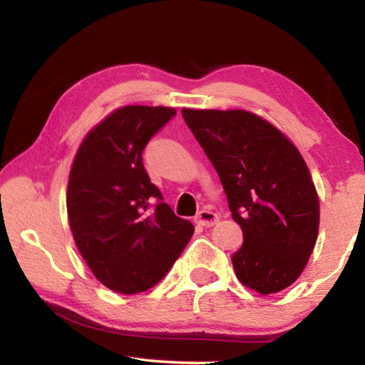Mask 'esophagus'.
<instances>
[{
  "label": "esophagus",
  "instance_id": "obj_1",
  "mask_svg": "<svg viewBox=\"0 0 365 365\" xmlns=\"http://www.w3.org/2000/svg\"><path fill=\"white\" fill-rule=\"evenodd\" d=\"M196 222L202 227H212L219 222V215L212 211H207V209H202V211L197 212Z\"/></svg>",
  "mask_w": 365,
  "mask_h": 365
}]
</instances>
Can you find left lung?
<instances>
[{"mask_svg":"<svg viewBox=\"0 0 365 365\" xmlns=\"http://www.w3.org/2000/svg\"><path fill=\"white\" fill-rule=\"evenodd\" d=\"M217 170L243 245L232 262L238 280L261 294L301 275L319 233V196L304 159L279 128L243 109H182Z\"/></svg>","mask_w":365,"mask_h":365,"instance_id":"8db88e82","label":"left lung"}]
</instances>
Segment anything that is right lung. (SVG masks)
<instances>
[{"label": "right lung", "mask_w": 365, "mask_h": 365, "mask_svg": "<svg viewBox=\"0 0 365 365\" xmlns=\"http://www.w3.org/2000/svg\"><path fill=\"white\" fill-rule=\"evenodd\" d=\"M175 114L165 106L115 109L90 130L73 158L67 185L71 230L93 275L113 292L135 294L156 285L195 232L163 201L141 158Z\"/></svg>", "instance_id": "right-lung-1"}]
</instances>
